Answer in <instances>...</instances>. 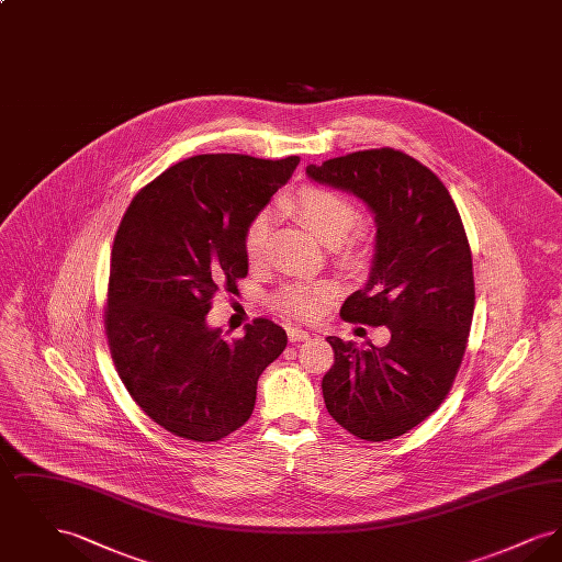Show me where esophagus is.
<instances>
[{"instance_id":"esophagus-1","label":"esophagus","mask_w":562,"mask_h":562,"mask_svg":"<svg viewBox=\"0 0 562 562\" xmlns=\"http://www.w3.org/2000/svg\"><path fill=\"white\" fill-rule=\"evenodd\" d=\"M289 341L291 344H296V341H303V339H307L310 337V333L307 330H303V328H296V326H289Z\"/></svg>"}]
</instances>
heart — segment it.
Segmentation results:
<instances>
[{"label":"heart","mask_w":562,"mask_h":562,"mask_svg":"<svg viewBox=\"0 0 562 562\" xmlns=\"http://www.w3.org/2000/svg\"><path fill=\"white\" fill-rule=\"evenodd\" d=\"M289 209H293L322 241L333 246L346 240L349 232H353L362 221L360 209L349 200L348 195L335 189L321 188V186L299 189L289 200ZM269 234H271V211L261 209L248 218L241 234L244 255L250 266H257L266 259ZM328 293H330L328 286H324L321 282L293 280L282 284L271 296V301L280 312L301 321H310L321 314Z\"/></svg>","instance_id":"obj_1"}]
</instances>
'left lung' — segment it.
I'll list each match as a JSON object with an SVG mask.
<instances>
[{
    "label": "left lung",
    "instance_id": "left-lung-1",
    "mask_svg": "<svg viewBox=\"0 0 562 562\" xmlns=\"http://www.w3.org/2000/svg\"><path fill=\"white\" fill-rule=\"evenodd\" d=\"M307 175L369 204L376 221L367 284L341 318L387 326L383 348L328 337L335 364L322 379L330 417L356 438L406 434L447 398L474 314L472 250L453 198L422 161L392 147L307 166Z\"/></svg>",
    "mask_w": 562,
    "mask_h": 562
}]
</instances>
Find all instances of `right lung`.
<instances>
[{"label": "right lung", "instance_id": "right-lung-1", "mask_svg": "<svg viewBox=\"0 0 562 562\" xmlns=\"http://www.w3.org/2000/svg\"><path fill=\"white\" fill-rule=\"evenodd\" d=\"M296 164L193 156L140 189L122 216L105 305L111 358L143 413L179 438L216 442L241 428L259 376L286 348L284 328L268 318L227 341L206 314L214 294H238L244 227Z\"/></svg>", "mask_w": 562, "mask_h": 562}]
</instances>
